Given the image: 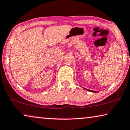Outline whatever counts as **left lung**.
Masks as SVG:
<instances>
[{
  "label": "left lung",
  "mask_w": 130,
  "mask_h": 130,
  "mask_svg": "<svg viewBox=\"0 0 130 130\" xmlns=\"http://www.w3.org/2000/svg\"><path fill=\"white\" fill-rule=\"evenodd\" d=\"M84 89H85L86 90H87V91H90V92H92V93H96V92H98V91H93V90H88V89H87V88H83Z\"/></svg>",
  "instance_id": "1"
}]
</instances>
